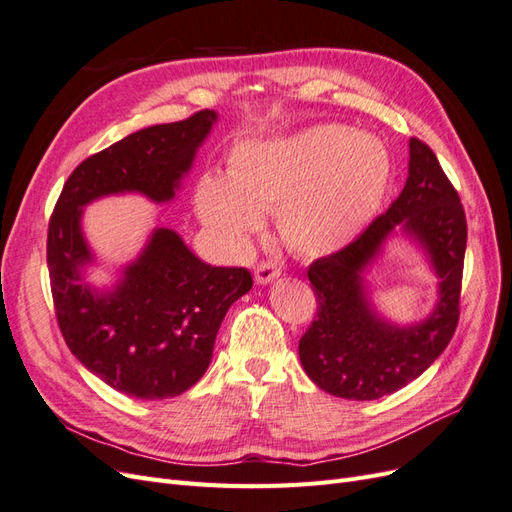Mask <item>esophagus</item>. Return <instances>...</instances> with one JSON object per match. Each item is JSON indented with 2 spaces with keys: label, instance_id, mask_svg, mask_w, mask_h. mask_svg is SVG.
<instances>
[{
  "label": "esophagus",
  "instance_id": "obj_1",
  "mask_svg": "<svg viewBox=\"0 0 512 512\" xmlns=\"http://www.w3.org/2000/svg\"><path fill=\"white\" fill-rule=\"evenodd\" d=\"M277 275H280V267H277V262H273V260H262L254 273L256 284H269L275 280Z\"/></svg>",
  "mask_w": 512,
  "mask_h": 512
}]
</instances>
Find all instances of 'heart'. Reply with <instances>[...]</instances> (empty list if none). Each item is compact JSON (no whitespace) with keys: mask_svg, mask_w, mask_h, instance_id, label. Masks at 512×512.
<instances>
[{"mask_svg":"<svg viewBox=\"0 0 512 512\" xmlns=\"http://www.w3.org/2000/svg\"><path fill=\"white\" fill-rule=\"evenodd\" d=\"M391 179L389 151L376 136L320 126L235 147L228 177L205 175L196 188L200 220L232 243L280 211L286 243L301 254L342 250L374 218Z\"/></svg>","mask_w":512,"mask_h":512,"instance_id":"b5f03b06","label":"heart"}]
</instances>
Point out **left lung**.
I'll list each match as a JSON object with an SVG mask.
<instances>
[{
	"instance_id": "1",
	"label": "left lung",
	"mask_w": 512,
	"mask_h": 512,
	"mask_svg": "<svg viewBox=\"0 0 512 512\" xmlns=\"http://www.w3.org/2000/svg\"><path fill=\"white\" fill-rule=\"evenodd\" d=\"M401 227L421 244L439 275V301L421 323L384 321L366 297L362 273ZM468 224L453 183L423 141L410 138L404 190L359 237L309 265L318 312L299 342L305 374L322 391L352 401L391 395L438 359L459 322Z\"/></svg>"
}]
</instances>
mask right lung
<instances>
[{"label": "right lung", "mask_w": 512, "mask_h": 512, "mask_svg": "<svg viewBox=\"0 0 512 512\" xmlns=\"http://www.w3.org/2000/svg\"><path fill=\"white\" fill-rule=\"evenodd\" d=\"M215 111L138 130L74 168L49 222L46 262L61 335L70 352L111 389L136 399L175 397L211 363L228 307L252 288L243 267H211L170 228H156L113 290L85 284L94 254L83 237V207L136 192L173 200L209 136Z\"/></svg>", "instance_id": "1"}]
</instances>
